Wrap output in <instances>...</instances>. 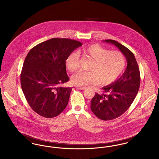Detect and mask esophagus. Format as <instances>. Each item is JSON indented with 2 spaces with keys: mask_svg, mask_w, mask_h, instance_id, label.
Masks as SVG:
<instances>
[{
  "mask_svg": "<svg viewBox=\"0 0 159 159\" xmlns=\"http://www.w3.org/2000/svg\"><path fill=\"white\" fill-rule=\"evenodd\" d=\"M75 87H76V88H77V89H82V90H83V89H86V88H85V87H83V86H75Z\"/></svg>",
  "mask_w": 159,
  "mask_h": 159,
  "instance_id": "34e87169",
  "label": "esophagus"
}]
</instances>
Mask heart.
I'll return each mask as SVG.
<instances>
[{
  "label": "heart",
  "instance_id": "heart-1",
  "mask_svg": "<svg viewBox=\"0 0 159 159\" xmlns=\"http://www.w3.org/2000/svg\"><path fill=\"white\" fill-rule=\"evenodd\" d=\"M93 60L88 71H79L72 77V82L80 86L89 84L108 85L120 76L126 66V59L118 51H108L99 45L83 48L79 51ZM66 66L71 72H76L80 67V55L77 52L69 55Z\"/></svg>",
  "mask_w": 159,
  "mask_h": 159
}]
</instances>
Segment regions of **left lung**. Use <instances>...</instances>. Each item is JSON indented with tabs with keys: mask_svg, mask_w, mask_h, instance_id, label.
<instances>
[{
	"mask_svg": "<svg viewBox=\"0 0 159 159\" xmlns=\"http://www.w3.org/2000/svg\"><path fill=\"white\" fill-rule=\"evenodd\" d=\"M107 43L117 46L128 62L126 70L116 82L102 88V94L95 93L91 100L92 111L102 120H111L120 117L131 106L139 89L141 77L135 57L128 48L114 40Z\"/></svg>",
	"mask_w": 159,
	"mask_h": 159,
	"instance_id": "left-lung-1",
	"label": "left lung"
}]
</instances>
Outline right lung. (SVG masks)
Masks as SVG:
<instances>
[{
	"label": "right lung",
	"instance_id": "add662e5",
	"mask_svg": "<svg viewBox=\"0 0 159 159\" xmlns=\"http://www.w3.org/2000/svg\"><path fill=\"white\" fill-rule=\"evenodd\" d=\"M82 45L75 40L52 38L29 52L20 75L21 85L28 104L39 115L55 117L66 108L72 88L60 86L70 79L66 61Z\"/></svg>",
	"mask_w": 159,
	"mask_h": 159
}]
</instances>
